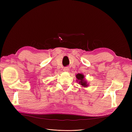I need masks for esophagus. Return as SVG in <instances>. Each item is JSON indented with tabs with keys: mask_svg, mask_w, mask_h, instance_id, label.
I'll use <instances>...</instances> for the list:
<instances>
[{
	"mask_svg": "<svg viewBox=\"0 0 132 132\" xmlns=\"http://www.w3.org/2000/svg\"><path fill=\"white\" fill-rule=\"evenodd\" d=\"M69 70V69L68 67H64V71H68Z\"/></svg>",
	"mask_w": 132,
	"mask_h": 132,
	"instance_id": "1",
	"label": "esophagus"
}]
</instances>
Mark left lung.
<instances>
[{
  "mask_svg": "<svg viewBox=\"0 0 132 132\" xmlns=\"http://www.w3.org/2000/svg\"><path fill=\"white\" fill-rule=\"evenodd\" d=\"M76 77H77L78 80L80 82V84L81 83V85L84 86H86V82L84 81V76L82 75V74H78L77 75H76Z\"/></svg>",
  "mask_w": 132,
  "mask_h": 132,
  "instance_id": "left-lung-1",
  "label": "left lung"
}]
</instances>
